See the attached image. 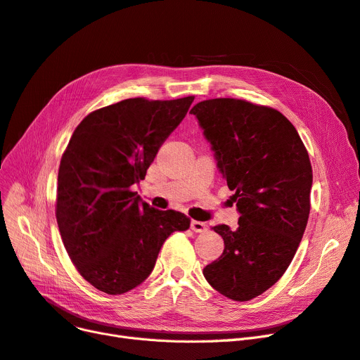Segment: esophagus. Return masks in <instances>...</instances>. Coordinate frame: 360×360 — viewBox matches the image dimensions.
<instances>
[{
    "label": "esophagus",
    "instance_id": "obj_1",
    "mask_svg": "<svg viewBox=\"0 0 360 360\" xmlns=\"http://www.w3.org/2000/svg\"><path fill=\"white\" fill-rule=\"evenodd\" d=\"M191 229L194 232H205L207 229L205 222H200V221H191Z\"/></svg>",
    "mask_w": 360,
    "mask_h": 360
}]
</instances>
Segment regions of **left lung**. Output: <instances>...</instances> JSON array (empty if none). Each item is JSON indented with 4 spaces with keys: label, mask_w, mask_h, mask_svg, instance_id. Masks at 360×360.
I'll return each instance as SVG.
<instances>
[{
    "label": "left lung",
    "mask_w": 360,
    "mask_h": 360,
    "mask_svg": "<svg viewBox=\"0 0 360 360\" xmlns=\"http://www.w3.org/2000/svg\"><path fill=\"white\" fill-rule=\"evenodd\" d=\"M190 113L240 212L237 229L212 228L225 248L202 275L228 299L252 300L284 275L303 238L314 178L309 154L292 123L272 107L213 98Z\"/></svg>",
    "instance_id": "obj_1"
}]
</instances>
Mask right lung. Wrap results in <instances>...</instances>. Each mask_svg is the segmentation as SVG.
Listing matches in <instances>:
<instances>
[{
    "instance_id": "1",
    "label": "right lung",
    "mask_w": 360,
    "mask_h": 360,
    "mask_svg": "<svg viewBox=\"0 0 360 360\" xmlns=\"http://www.w3.org/2000/svg\"><path fill=\"white\" fill-rule=\"evenodd\" d=\"M194 101L128 98L89 113L61 155L56 217L66 252L91 285L123 294L151 274L166 238L190 217L131 190Z\"/></svg>"
}]
</instances>
